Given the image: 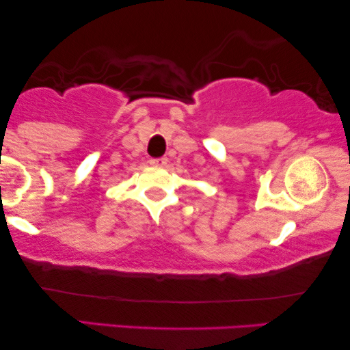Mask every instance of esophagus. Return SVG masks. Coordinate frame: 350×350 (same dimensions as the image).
<instances>
[{
    "mask_svg": "<svg viewBox=\"0 0 350 350\" xmlns=\"http://www.w3.org/2000/svg\"><path fill=\"white\" fill-rule=\"evenodd\" d=\"M169 159L167 157H157V159H150V164L151 165H156V167H164Z\"/></svg>",
    "mask_w": 350,
    "mask_h": 350,
    "instance_id": "34e87169",
    "label": "esophagus"
}]
</instances>
